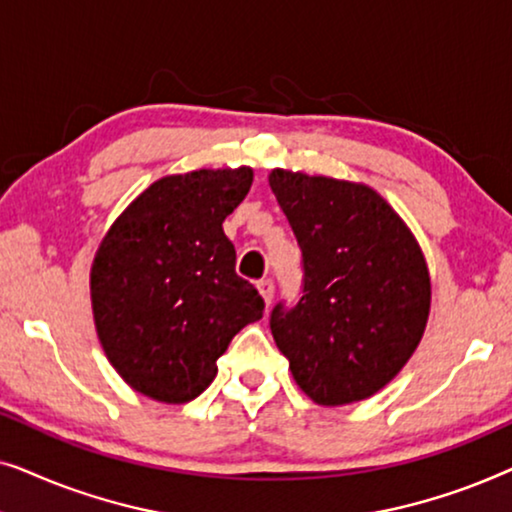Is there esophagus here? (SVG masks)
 I'll list each match as a JSON object with an SVG mask.
<instances>
[{"instance_id": "34e87169", "label": "esophagus", "mask_w": 512, "mask_h": 512, "mask_svg": "<svg viewBox=\"0 0 512 512\" xmlns=\"http://www.w3.org/2000/svg\"><path fill=\"white\" fill-rule=\"evenodd\" d=\"M256 289H258V293H261V298L265 300V305H270L272 293H275V286H272L270 279H261V282L256 284Z\"/></svg>"}]
</instances>
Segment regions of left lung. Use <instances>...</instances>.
<instances>
[{"label": "left lung", "instance_id": "1", "mask_svg": "<svg viewBox=\"0 0 512 512\" xmlns=\"http://www.w3.org/2000/svg\"><path fill=\"white\" fill-rule=\"evenodd\" d=\"M303 251V298L270 328L300 391L324 408L366 401L401 373L431 312L426 258L401 214L361 181L272 170Z\"/></svg>", "mask_w": 512, "mask_h": 512}]
</instances>
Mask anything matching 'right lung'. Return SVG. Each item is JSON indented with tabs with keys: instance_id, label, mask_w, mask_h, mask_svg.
<instances>
[{
	"instance_id": "add662e5",
	"label": "right lung",
	"mask_w": 512,
	"mask_h": 512,
	"mask_svg": "<svg viewBox=\"0 0 512 512\" xmlns=\"http://www.w3.org/2000/svg\"><path fill=\"white\" fill-rule=\"evenodd\" d=\"M251 181L247 165L160 177L95 251L97 340L123 382L151 401L198 398L228 342L263 317V298L235 275V247L223 233Z\"/></svg>"
}]
</instances>
